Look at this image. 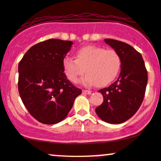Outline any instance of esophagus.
<instances>
[{"mask_svg":"<svg viewBox=\"0 0 161 161\" xmlns=\"http://www.w3.org/2000/svg\"><path fill=\"white\" fill-rule=\"evenodd\" d=\"M82 93L85 94V95H90V94H92V91H90V90H83Z\"/></svg>","mask_w":161,"mask_h":161,"instance_id":"esophagus-1","label":"esophagus"}]
</instances>
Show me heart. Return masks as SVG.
<instances>
[{
    "label": "heart",
    "mask_w": 161,
    "mask_h": 161,
    "mask_svg": "<svg viewBox=\"0 0 161 161\" xmlns=\"http://www.w3.org/2000/svg\"><path fill=\"white\" fill-rule=\"evenodd\" d=\"M121 59L116 51L95 46H86L79 49L75 59L66 57L63 60V68L66 78L71 82H79L85 73L87 85L104 87L112 82L119 73Z\"/></svg>",
    "instance_id": "1"
}]
</instances>
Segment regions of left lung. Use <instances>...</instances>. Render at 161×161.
I'll return each mask as SVG.
<instances>
[{
    "label": "left lung",
    "instance_id": "obj_1",
    "mask_svg": "<svg viewBox=\"0 0 161 161\" xmlns=\"http://www.w3.org/2000/svg\"><path fill=\"white\" fill-rule=\"evenodd\" d=\"M121 59L119 78L108 88L99 90L104 101L95 109L103 121L112 124L124 123L137 112L145 97L147 72L141 53L125 42L106 38Z\"/></svg>",
    "mask_w": 161,
    "mask_h": 161
}]
</instances>
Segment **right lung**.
<instances>
[{"label": "right lung", "instance_id": "obj_1", "mask_svg": "<svg viewBox=\"0 0 161 161\" xmlns=\"http://www.w3.org/2000/svg\"><path fill=\"white\" fill-rule=\"evenodd\" d=\"M73 42L48 39L28 50L19 63L18 89L22 101L35 119L56 124L66 118L82 93L66 78L63 60Z\"/></svg>", "mask_w": 161, "mask_h": 161}]
</instances>
